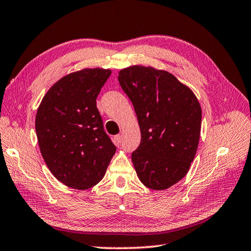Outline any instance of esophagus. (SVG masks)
Here are the masks:
<instances>
[{
	"mask_svg": "<svg viewBox=\"0 0 251 251\" xmlns=\"http://www.w3.org/2000/svg\"><path fill=\"white\" fill-rule=\"evenodd\" d=\"M122 142V136L121 134H118V136L114 137V143L117 145H120Z\"/></svg>",
	"mask_w": 251,
	"mask_h": 251,
	"instance_id": "34e87169",
	"label": "esophagus"
}]
</instances>
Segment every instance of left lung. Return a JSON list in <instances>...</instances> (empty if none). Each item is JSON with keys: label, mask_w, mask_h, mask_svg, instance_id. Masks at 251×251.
I'll return each mask as SVG.
<instances>
[{"label": "left lung", "mask_w": 251, "mask_h": 251, "mask_svg": "<svg viewBox=\"0 0 251 251\" xmlns=\"http://www.w3.org/2000/svg\"><path fill=\"white\" fill-rule=\"evenodd\" d=\"M119 82L136 111L141 143L131 155L137 175L155 191L187 175L201 138V107L192 90L168 71L131 66Z\"/></svg>", "instance_id": "obj_1"}]
</instances>
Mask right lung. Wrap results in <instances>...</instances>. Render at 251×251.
<instances>
[{
	"instance_id": "1",
	"label": "right lung",
	"mask_w": 251,
	"mask_h": 251,
	"mask_svg": "<svg viewBox=\"0 0 251 251\" xmlns=\"http://www.w3.org/2000/svg\"><path fill=\"white\" fill-rule=\"evenodd\" d=\"M109 69H82L63 76L38 107L35 127L41 155L55 178L87 190L105 176L117 147L107 136L96 98Z\"/></svg>"
}]
</instances>
